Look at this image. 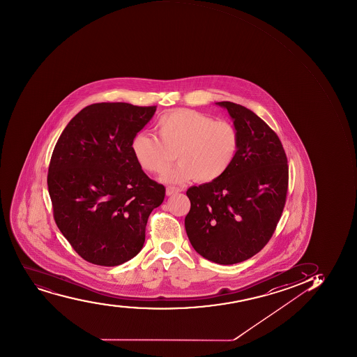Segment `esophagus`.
Returning a JSON list of instances; mask_svg holds the SVG:
<instances>
[{
	"mask_svg": "<svg viewBox=\"0 0 357 357\" xmlns=\"http://www.w3.org/2000/svg\"><path fill=\"white\" fill-rule=\"evenodd\" d=\"M181 191V188H172V186H169V188H166V195H176V193H179V192Z\"/></svg>",
	"mask_w": 357,
	"mask_h": 357,
	"instance_id": "1",
	"label": "esophagus"
}]
</instances>
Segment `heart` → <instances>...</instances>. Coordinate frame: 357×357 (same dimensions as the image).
I'll return each instance as SVG.
<instances>
[{
  "label": "heart",
  "mask_w": 357,
  "mask_h": 357,
  "mask_svg": "<svg viewBox=\"0 0 357 357\" xmlns=\"http://www.w3.org/2000/svg\"><path fill=\"white\" fill-rule=\"evenodd\" d=\"M155 136L138 134L131 142V151L141 169L152 174H164L174 162L176 169L164 181L178 184L195 179L211 183L229 169L236 157L240 137L234 124L214 121L191 109H176L155 122Z\"/></svg>",
  "instance_id": "b5f03b06"
}]
</instances>
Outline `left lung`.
<instances>
[{
    "label": "left lung",
    "instance_id": "obj_1",
    "mask_svg": "<svg viewBox=\"0 0 357 357\" xmlns=\"http://www.w3.org/2000/svg\"><path fill=\"white\" fill-rule=\"evenodd\" d=\"M238 131L233 164L219 179L188 188L185 228L198 254L236 264L257 254L275 233L289 188L287 158L278 136L254 112L222 101Z\"/></svg>",
    "mask_w": 357,
    "mask_h": 357
}]
</instances>
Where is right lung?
Segmentation results:
<instances>
[{"mask_svg": "<svg viewBox=\"0 0 357 357\" xmlns=\"http://www.w3.org/2000/svg\"><path fill=\"white\" fill-rule=\"evenodd\" d=\"M155 106L94 103L66 126L53 149L47 188L56 226L85 261L116 266L135 257L165 188L150 179L131 142Z\"/></svg>", "mask_w": 357, "mask_h": 357, "instance_id": "right-lung-1", "label": "right lung"}]
</instances>
